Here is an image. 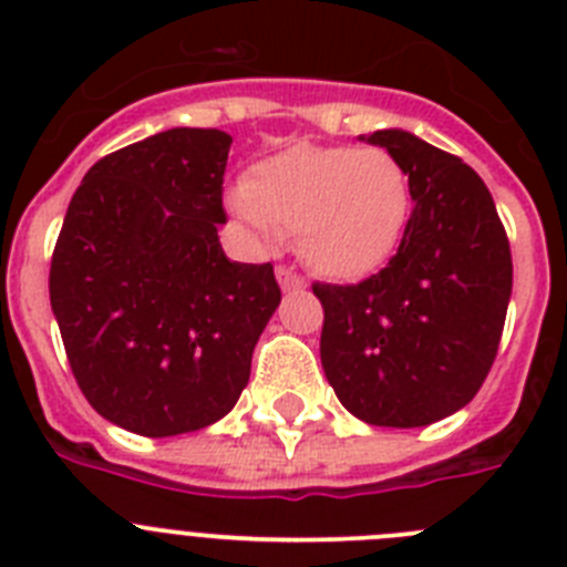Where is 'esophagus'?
<instances>
[{
  "mask_svg": "<svg viewBox=\"0 0 567 567\" xmlns=\"http://www.w3.org/2000/svg\"><path fill=\"white\" fill-rule=\"evenodd\" d=\"M275 275H278V284L284 292H295V289H303L307 284H303V278H300L298 272H292V269L287 267H278L275 269Z\"/></svg>",
  "mask_w": 567,
  "mask_h": 567,
  "instance_id": "obj_1",
  "label": "esophagus"
}]
</instances>
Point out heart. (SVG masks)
Returning <instances> with one entry per match:
<instances>
[{"label": "heart", "instance_id": "b5f03b06", "mask_svg": "<svg viewBox=\"0 0 567 567\" xmlns=\"http://www.w3.org/2000/svg\"><path fill=\"white\" fill-rule=\"evenodd\" d=\"M229 207L264 247L295 235L300 260L320 278L363 280L398 252L412 184L380 147L295 144L255 164Z\"/></svg>", "mask_w": 567, "mask_h": 567}]
</instances>
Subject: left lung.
I'll use <instances>...</instances> for the list:
<instances>
[{"instance_id":"left-lung-1","label":"left lung","mask_w":567,"mask_h":567,"mask_svg":"<svg viewBox=\"0 0 567 567\" xmlns=\"http://www.w3.org/2000/svg\"><path fill=\"white\" fill-rule=\"evenodd\" d=\"M365 142L405 169L414 209L378 275L312 284L323 303L320 363L354 417L417 429L471 403L488 378L514 280L511 247L488 187L463 158L405 130Z\"/></svg>"}]
</instances>
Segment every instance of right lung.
Returning <instances> with one entry per match:
<instances>
[{
  "label": "right lung",
  "mask_w": 567,
  "mask_h": 567,
  "mask_svg": "<svg viewBox=\"0 0 567 567\" xmlns=\"http://www.w3.org/2000/svg\"><path fill=\"white\" fill-rule=\"evenodd\" d=\"M229 144L224 130L173 127L99 158L50 260L79 389L142 437L221 420L280 303L272 264L229 260L218 240Z\"/></svg>",
  "instance_id": "1"
}]
</instances>
